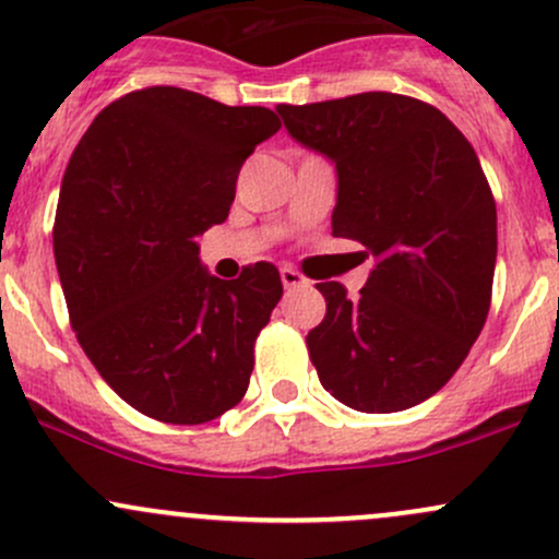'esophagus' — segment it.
Listing matches in <instances>:
<instances>
[{
  "mask_svg": "<svg viewBox=\"0 0 559 559\" xmlns=\"http://www.w3.org/2000/svg\"><path fill=\"white\" fill-rule=\"evenodd\" d=\"M281 281H284L286 289H302V286H310V281L305 278L302 273H297L294 267H281Z\"/></svg>",
  "mask_w": 559,
  "mask_h": 559,
  "instance_id": "esophagus-1",
  "label": "esophagus"
}]
</instances>
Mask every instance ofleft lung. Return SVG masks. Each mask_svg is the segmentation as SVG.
Instances as JSON below:
<instances>
[{"label":"left lung","mask_w":559,"mask_h":559,"mask_svg":"<svg viewBox=\"0 0 559 559\" xmlns=\"http://www.w3.org/2000/svg\"><path fill=\"white\" fill-rule=\"evenodd\" d=\"M275 110L334 164L331 233L377 260L358 299L316 284L326 297L308 334L318 379L366 414L416 406L456 373L488 318L496 204L477 153L449 116L392 92Z\"/></svg>","instance_id":"left-lung-1"}]
</instances>
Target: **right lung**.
<instances>
[{"instance_id": "1", "label": "right lung", "mask_w": 559, "mask_h": 559, "mask_svg": "<svg viewBox=\"0 0 559 559\" xmlns=\"http://www.w3.org/2000/svg\"><path fill=\"white\" fill-rule=\"evenodd\" d=\"M278 130L270 108L148 87L103 108L66 167L52 247L71 326L151 419L204 425L249 388L281 275L257 262L217 278L195 236L225 223L243 162Z\"/></svg>"}]
</instances>
